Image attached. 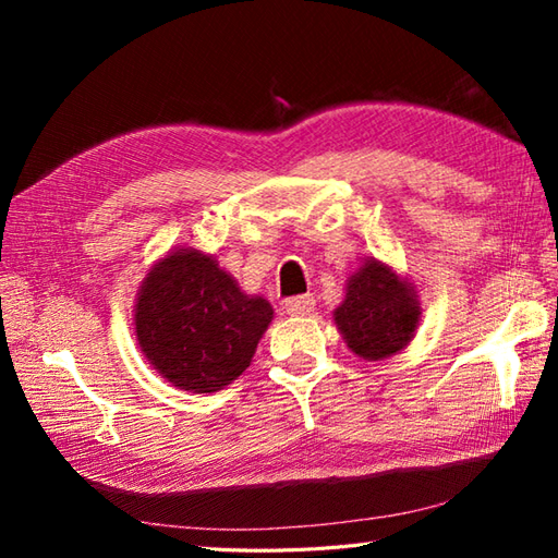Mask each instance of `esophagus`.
<instances>
[{
  "label": "esophagus",
  "instance_id": "34e87169",
  "mask_svg": "<svg viewBox=\"0 0 558 558\" xmlns=\"http://www.w3.org/2000/svg\"><path fill=\"white\" fill-rule=\"evenodd\" d=\"M316 306V300L312 298V294H300V298H290L286 300V312L290 316H306L312 314Z\"/></svg>",
  "mask_w": 558,
  "mask_h": 558
}]
</instances>
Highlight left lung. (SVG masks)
Wrapping results in <instances>:
<instances>
[{
  "label": "left lung",
  "mask_w": 558,
  "mask_h": 558,
  "mask_svg": "<svg viewBox=\"0 0 558 558\" xmlns=\"http://www.w3.org/2000/svg\"><path fill=\"white\" fill-rule=\"evenodd\" d=\"M420 316V300L412 282L376 258H366L350 276L345 300L333 312L348 348L369 362L386 360L408 348Z\"/></svg>",
  "instance_id": "1"
}]
</instances>
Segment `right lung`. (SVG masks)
Masks as SVG:
<instances>
[{
    "label": "right lung",
    "mask_w": 558,
    "mask_h": 558,
    "mask_svg": "<svg viewBox=\"0 0 558 558\" xmlns=\"http://www.w3.org/2000/svg\"><path fill=\"white\" fill-rule=\"evenodd\" d=\"M272 306L244 294L218 260L184 246L168 252L141 282L134 324L141 352L165 381L216 393L252 362Z\"/></svg>",
    "instance_id": "obj_1"
}]
</instances>
